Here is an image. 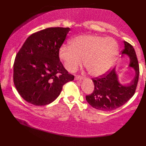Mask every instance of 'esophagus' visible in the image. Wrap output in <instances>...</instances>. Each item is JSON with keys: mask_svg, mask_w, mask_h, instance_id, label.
Returning <instances> with one entry per match:
<instances>
[{"mask_svg": "<svg viewBox=\"0 0 146 146\" xmlns=\"http://www.w3.org/2000/svg\"><path fill=\"white\" fill-rule=\"evenodd\" d=\"M83 77L81 76H76L75 77V80H83Z\"/></svg>", "mask_w": 146, "mask_h": 146, "instance_id": "34e87169", "label": "esophagus"}]
</instances>
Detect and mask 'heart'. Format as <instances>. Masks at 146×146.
Instances as JSON below:
<instances>
[{"mask_svg": "<svg viewBox=\"0 0 146 146\" xmlns=\"http://www.w3.org/2000/svg\"><path fill=\"white\" fill-rule=\"evenodd\" d=\"M118 44L113 38L99 35H82L75 38L70 45H62L59 56L65 68L74 72L82 63L89 74L98 76L106 73L115 63Z\"/></svg>", "mask_w": 146, "mask_h": 146, "instance_id": "heart-1", "label": "heart"}]
</instances>
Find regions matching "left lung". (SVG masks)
I'll use <instances>...</instances> for the list:
<instances>
[{
	"mask_svg": "<svg viewBox=\"0 0 146 146\" xmlns=\"http://www.w3.org/2000/svg\"><path fill=\"white\" fill-rule=\"evenodd\" d=\"M122 54H127L130 59L129 66L135 70L133 80L127 86L119 83L115 68L106 74L92 78L94 90L90 95L86 96L88 104L101 111H111L119 108L128 101L135 94L139 78V65L133 46L124 41Z\"/></svg>",
	"mask_w": 146,
	"mask_h": 146,
	"instance_id": "left-lung-1",
	"label": "left lung"
}]
</instances>
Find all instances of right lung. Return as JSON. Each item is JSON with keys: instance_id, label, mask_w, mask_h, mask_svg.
Here are the masks:
<instances>
[{"instance_id": "right-lung-1", "label": "right lung", "mask_w": 146, "mask_h": 146, "mask_svg": "<svg viewBox=\"0 0 146 146\" xmlns=\"http://www.w3.org/2000/svg\"><path fill=\"white\" fill-rule=\"evenodd\" d=\"M69 31L68 27H49L33 33L17 54L13 82L27 103L35 106L51 103L60 96L63 86L74 79L59 57Z\"/></svg>"}]
</instances>
